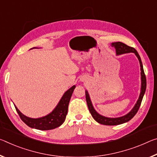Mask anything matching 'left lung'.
Returning <instances> with one entry per match:
<instances>
[{"label": "left lung", "instance_id": "1", "mask_svg": "<svg viewBox=\"0 0 157 157\" xmlns=\"http://www.w3.org/2000/svg\"><path fill=\"white\" fill-rule=\"evenodd\" d=\"M112 47H114V48L116 49V53L117 54H126V53H129V52H133L134 54H136V56L138 57L139 61H140V70H141V91L140 96H139V98L138 101H137L136 104L134 106V108L132 109L130 113H128L126 115L123 117H121L118 118H108L105 117H103L97 113L96 110H94L93 108V105H92V103L90 100V98H89V94L87 91H85V95H86V103H87L88 108L91 114L93 117V118L95 119V120L98 122L99 124H104V125H109V126H114V125H119V124L127 122L129 120H131L134 116L136 115L137 112L138 111L139 108H140V104L142 100H143V96L145 94V92L146 90V86H147V82H146V76L145 74V72H144L143 70V63H142L141 59L139 54L135 49L132 47H129L127 44H124L121 42H116V43H113L111 44Z\"/></svg>", "mask_w": 157, "mask_h": 157}]
</instances>
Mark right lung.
I'll use <instances>...</instances> for the list:
<instances>
[{"label":"right lung","instance_id":"add662e5","mask_svg":"<svg viewBox=\"0 0 157 157\" xmlns=\"http://www.w3.org/2000/svg\"><path fill=\"white\" fill-rule=\"evenodd\" d=\"M75 88V86H73L71 89H69L63 94L56 108L50 114L43 117L38 119L27 117L26 116L21 113L16 106L14 107L21 120L29 127L43 131L51 130L60 126L65 121L68 113L69 102Z\"/></svg>","mask_w":157,"mask_h":157}]
</instances>
